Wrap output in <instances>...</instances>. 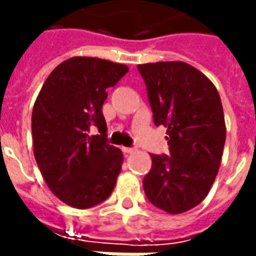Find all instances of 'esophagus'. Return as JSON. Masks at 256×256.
Wrapping results in <instances>:
<instances>
[{
    "label": "esophagus",
    "instance_id": "1",
    "mask_svg": "<svg viewBox=\"0 0 256 256\" xmlns=\"http://www.w3.org/2000/svg\"><path fill=\"white\" fill-rule=\"evenodd\" d=\"M122 152L124 154H132V152H135V148H126V146H122Z\"/></svg>",
    "mask_w": 256,
    "mask_h": 256
}]
</instances>
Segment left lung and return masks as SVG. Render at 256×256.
Instances as JSON below:
<instances>
[{"mask_svg": "<svg viewBox=\"0 0 256 256\" xmlns=\"http://www.w3.org/2000/svg\"><path fill=\"white\" fill-rule=\"evenodd\" d=\"M155 125L166 126L170 155H151L144 178L150 202L168 214L201 204L221 165L226 128L215 85L192 65L165 61L138 65Z\"/></svg>", "mask_w": 256, "mask_h": 256, "instance_id": "left-lung-1", "label": "left lung"}]
</instances>
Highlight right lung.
Here are the masks:
<instances>
[{"instance_id":"right-lung-1","label":"right lung","mask_w":256,"mask_h":256,"mask_svg":"<svg viewBox=\"0 0 256 256\" xmlns=\"http://www.w3.org/2000/svg\"><path fill=\"white\" fill-rule=\"evenodd\" d=\"M128 66L91 56H72L45 80L32 110L34 156L48 188L78 210L105 201L116 184L124 156L106 144L102 115L106 88ZM96 128L100 136L90 131Z\"/></svg>"}]
</instances>
